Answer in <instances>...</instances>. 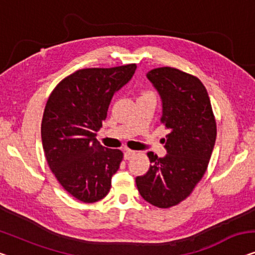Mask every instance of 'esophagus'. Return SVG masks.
Instances as JSON below:
<instances>
[{
	"label": "esophagus",
	"mask_w": 255,
	"mask_h": 255,
	"mask_svg": "<svg viewBox=\"0 0 255 255\" xmlns=\"http://www.w3.org/2000/svg\"><path fill=\"white\" fill-rule=\"evenodd\" d=\"M134 155H135V151H131V150H129V149H126V150H125V152H124V158L126 159V160H129V159L134 157Z\"/></svg>",
	"instance_id": "obj_1"
}]
</instances>
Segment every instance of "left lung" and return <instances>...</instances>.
I'll return each mask as SVG.
<instances>
[{
  "instance_id": "8db88e82",
  "label": "left lung",
  "mask_w": 255,
  "mask_h": 255,
  "mask_svg": "<svg viewBox=\"0 0 255 255\" xmlns=\"http://www.w3.org/2000/svg\"><path fill=\"white\" fill-rule=\"evenodd\" d=\"M146 78L160 96L161 123L169 134L167 154L158 158L149 152L150 168L136 177V185L147 203L168 208L187 198L204 176L214 149L216 123L198 78L173 67L154 68Z\"/></svg>"
}]
</instances>
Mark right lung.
Returning a JSON list of instances; mask_svg holds the SVG:
<instances>
[{
    "mask_svg": "<svg viewBox=\"0 0 255 255\" xmlns=\"http://www.w3.org/2000/svg\"><path fill=\"white\" fill-rule=\"evenodd\" d=\"M136 65L83 68L62 80L45 105L41 137L51 172L83 203L103 199L123 160L120 150L102 146L96 132L111 100L135 73Z\"/></svg>",
    "mask_w": 255,
    "mask_h": 255,
    "instance_id": "1",
    "label": "right lung"
}]
</instances>
